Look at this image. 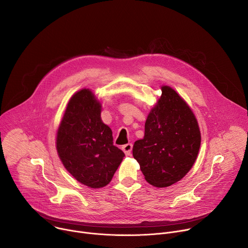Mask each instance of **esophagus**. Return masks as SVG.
<instances>
[{"instance_id":"obj_1","label":"esophagus","mask_w":248,"mask_h":248,"mask_svg":"<svg viewBox=\"0 0 248 248\" xmlns=\"http://www.w3.org/2000/svg\"><path fill=\"white\" fill-rule=\"evenodd\" d=\"M122 149H123V151L124 152V154L126 156H129L130 153H131V150H132V144L131 143H127L125 145H123Z\"/></svg>"}]
</instances>
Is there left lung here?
I'll return each instance as SVG.
<instances>
[{
    "label": "left lung",
    "instance_id": "1",
    "mask_svg": "<svg viewBox=\"0 0 248 248\" xmlns=\"http://www.w3.org/2000/svg\"><path fill=\"white\" fill-rule=\"evenodd\" d=\"M161 90L147 117L144 137L135 141L132 155L147 183L167 187L180 182L192 168L201 134L187 103L170 86L163 85Z\"/></svg>",
    "mask_w": 248,
    "mask_h": 248
}]
</instances>
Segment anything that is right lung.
<instances>
[{"instance_id": "add662e5", "label": "right lung", "mask_w": 248, "mask_h": 248, "mask_svg": "<svg viewBox=\"0 0 248 248\" xmlns=\"http://www.w3.org/2000/svg\"><path fill=\"white\" fill-rule=\"evenodd\" d=\"M101 109L90 89L78 91L66 105L56 139L63 167L91 188L107 186L124 157L113 143L112 129L101 120Z\"/></svg>"}]
</instances>
